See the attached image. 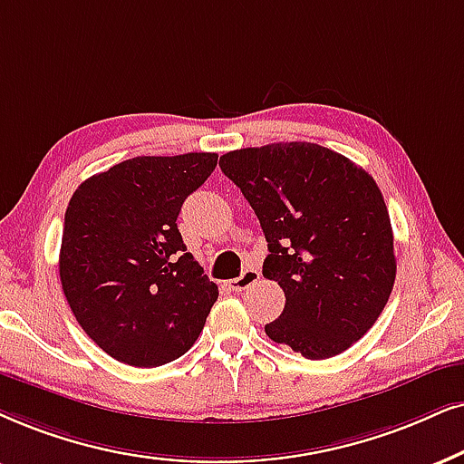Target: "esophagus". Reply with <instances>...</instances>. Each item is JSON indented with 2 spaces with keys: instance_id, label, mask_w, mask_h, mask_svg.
I'll return each mask as SVG.
<instances>
[{
  "instance_id": "1",
  "label": "esophagus",
  "mask_w": 464,
  "mask_h": 464,
  "mask_svg": "<svg viewBox=\"0 0 464 464\" xmlns=\"http://www.w3.org/2000/svg\"><path fill=\"white\" fill-rule=\"evenodd\" d=\"M259 278H261L259 269L246 267L244 272L239 274V278L228 280V286H231L233 291H246V289H248V286H252L255 283H259Z\"/></svg>"
}]
</instances>
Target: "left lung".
Returning a JSON list of instances; mask_svg holds the SVG:
<instances>
[{"instance_id":"8db88e82","label":"left lung","mask_w":464,"mask_h":464,"mask_svg":"<svg viewBox=\"0 0 464 464\" xmlns=\"http://www.w3.org/2000/svg\"><path fill=\"white\" fill-rule=\"evenodd\" d=\"M220 169L266 233L263 276L285 291L267 336L308 360L347 351L383 313L396 278L377 181L343 154L297 140L228 151Z\"/></svg>"}]
</instances>
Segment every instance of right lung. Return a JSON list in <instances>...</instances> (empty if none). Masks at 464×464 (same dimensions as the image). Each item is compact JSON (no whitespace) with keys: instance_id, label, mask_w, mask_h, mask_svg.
Instances as JSON below:
<instances>
[{"instance_id":"1","label":"right lung","mask_w":464,"mask_h":464,"mask_svg":"<svg viewBox=\"0 0 464 464\" xmlns=\"http://www.w3.org/2000/svg\"><path fill=\"white\" fill-rule=\"evenodd\" d=\"M218 154L139 156L92 175L70 198L60 280L83 332L117 362L154 368L178 360L218 300L178 228L186 197Z\"/></svg>"}]
</instances>
